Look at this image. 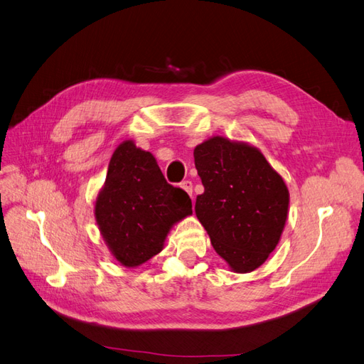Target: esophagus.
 Returning a JSON list of instances; mask_svg holds the SVG:
<instances>
[{"mask_svg":"<svg viewBox=\"0 0 364 364\" xmlns=\"http://www.w3.org/2000/svg\"><path fill=\"white\" fill-rule=\"evenodd\" d=\"M181 186L182 188L188 193L191 197H193V182L191 181H183L182 183H181Z\"/></svg>","mask_w":364,"mask_h":364,"instance_id":"34e87169","label":"esophagus"}]
</instances>
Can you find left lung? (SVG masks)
Wrapping results in <instances>:
<instances>
[{"mask_svg": "<svg viewBox=\"0 0 364 364\" xmlns=\"http://www.w3.org/2000/svg\"><path fill=\"white\" fill-rule=\"evenodd\" d=\"M194 164L205 186L194 211L214 250L232 272L258 269L279 243L287 185L257 147L223 136L197 146Z\"/></svg>", "mask_w": 364, "mask_h": 364, "instance_id": "left-lung-1", "label": "left lung"}]
</instances>
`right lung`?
Segmentation results:
<instances>
[{"mask_svg": "<svg viewBox=\"0 0 364 364\" xmlns=\"http://www.w3.org/2000/svg\"><path fill=\"white\" fill-rule=\"evenodd\" d=\"M191 214L190 196L167 183L151 153L130 139L121 142L95 200L98 229L121 266L136 267L158 255L171 226Z\"/></svg>", "mask_w": 364, "mask_h": 364, "instance_id": "obj_1", "label": "right lung"}]
</instances>
